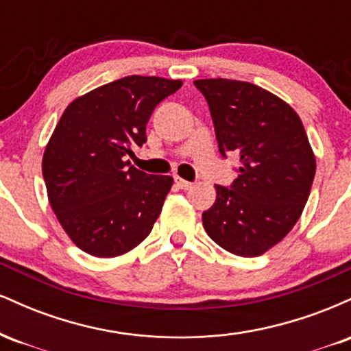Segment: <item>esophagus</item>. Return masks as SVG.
Listing matches in <instances>:
<instances>
[{"instance_id": "obj_1", "label": "esophagus", "mask_w": 351, "mask_h": 351, "mask_svg": "<svg viewBox=\"0 0 351 351\" xmlns=\"http://www.w3.org/2000/svg\"><path fill=\"white\" fill-rule=\"evenodd\" d=\"M175 183H176V186H178L180 189H189V188L193 186L191 181H186V180L180 178V176H175Z\"/></svg>"}]
</instances>
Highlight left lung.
Here are the masks:
<instances>
[{
  "mask_svg": "<svg viewBox=\"0 0 351 351\" xmlns=\"http://www.w3.org/2000/svg\"><path fill=\"white\" fill-rule=\"evenodd\" d=\"M221 155L239 156L231 186H216L203 213L208 236L226 251L256 257L280 243L307 203L315 156L295 110L251 82L201 79Z\"/></svg>",
  "mask_w": 351,
  "mask_h": 351,
  "instance_id": "1",
  "label": "left lung"
}]
</instances>
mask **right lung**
Segmentation results:
<instances>
[{"label": "right lung", "instance_id": "add662e5", "mask_svg": "<svg viewBox=\"0 0 351 351\" xmlns=\"http://www.w3.org/2000/svg\"><path fill=\"white\" fill-rule=\"evenodd\" d=\"M181 80L128 75L75 99L43 158L52 211L72 243L95 257L132 251L150 234L173 178L130 167L155 107Z\"/></svg>", "mask_w": 351, "mask_h": 351}]
</instances>
